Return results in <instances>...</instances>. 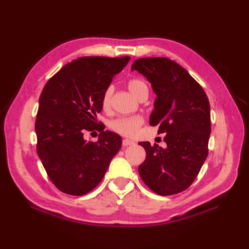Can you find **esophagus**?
Here are the masks:
<instances>
[{
    "instance_id": "1",
    "label": "esophagus",
    "mask_w": 249,
    "mask_h": 249,
    "mask_svg": "<svg viewBox=\"0 0 249 249\" xmlns=\"http://www.w3.org/2000/svg\"><path fill=\"white\" fill-rule=\"evenodd\" d=\"M130 145H135V141L129 140V139H124L123 140V146H130Z\"/></svg>"
}]
</instances>
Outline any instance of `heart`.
<instances>
[{
	"instance_id": "b5f03b06",
	"label": "heart",
	"mask_w": 249,
	"mask_h": 249,
	"mask_svg": "<svg viewBox=\"0 0 249 249\" xmlns=\"http://www.w3.org/2000/svg\"><path fill=\"white\" fill-rule=\"evenodd\" d=\"M128 89L130 93L135 95L136 97L139 96L143 91H149L146 83L140 79H131L128 81ZM113 93V88L109 87L106 89V91L103 94L102 105L104 108H108L111 102V96ZM143 124V119L139 115L133 116H121V118L115 119L110 122V128L113 129L116 133H119L126 137H134L138 133L141 125Z\"/></svg>"
}]
</instances>
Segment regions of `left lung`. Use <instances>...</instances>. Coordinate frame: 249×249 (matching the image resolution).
Listing matches in <instances>:
<instances>
[{
    "instance_id": "8db88e82",
    "label": "left lung",
    "mask_w": 249,
    "mask_h": 249,
    "mask_svg": "<svg viewBox=\"0 0 249 249\" xmlns=\"http://www.w3.org/2000/svg\"><path fill=\"white\" fill-rule=\"evenodd\" d=\"M156 94L150 125L166 133L165 149L140 142L146 152L139 166L142 181L153 192L170 196L188 188L208 157L211 112L202 87L181 65L167 57H142L131 65Z\"/></svg>"
}]
</instances>
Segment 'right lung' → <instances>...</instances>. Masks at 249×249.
I'll use <instances>...</instances> for the list:
<instances>
[{
	"label": "right lung",
	"instance_id": "obj_1",
	"mask_svg": "<svg viewBox=\"0 0 249 249\" xmlns=\"http://www.w3.org/2000/svg\"><path fill=\"white\" fill-rule=\"evenodd\" d=\"M129 56H83L63 66L40 94L36 115L37 154L51 182L61 192L83 196L102 181L119 152L122 138L95 127L102 98L112 78ZM99 129L96 142H87L86 130Z\"/></svg>",
	"mask_w": 249,
	"mask_h": 249
}]
</instances>
